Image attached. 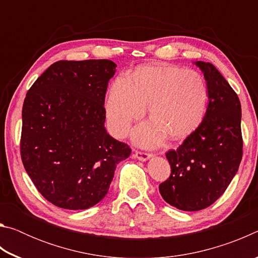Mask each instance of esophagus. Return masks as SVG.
I'll use <instances>...</instances> for the list:
<instances>
[{"mask_svg": "<svg viewBox=\"0 0 258 258\" xmlns=\"http://www.w3.org/2000/svg\"><path fill=\"white\" fill-rule=\"evenodd\" d=\"M152 155L151 154H148V152H142V151H135L134 152V157L139 160L141 161H146L150 158Z\"/></svg>", "mask_w": 258, "mask_h": 258, "instance_id": "1", "label": "esophagus"}]
</instances>
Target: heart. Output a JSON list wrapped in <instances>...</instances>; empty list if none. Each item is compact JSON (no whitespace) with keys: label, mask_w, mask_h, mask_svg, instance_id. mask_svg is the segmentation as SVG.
Masks as SVG:
<instances>
[{"label":"heart","mask_w":258,"mask_h":258,"mask_svg":"<svg viewBox=\"0 0 258 258\" xmlns=\"http://www.w3.org/2000/svg\"><path fill=\"white\" fill-rule=\"evenodd\" d=\"M207 85L192 69L171 64L139 67L132 80L120 75L113 81L106 101L108 126L123 138L149 104L152 119L135 128L133 139L142 147H155L166 135L181 139L202 123L207 108Z\"/></svg>","instance_id":"heart-1"}]
</instances>
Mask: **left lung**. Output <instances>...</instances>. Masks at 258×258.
Returning <instances> with one entry per match:
<instances>
[{
	"mask_svg": "<svg viewBox=\"0 0 258 258\" xmlns=\"http://www.w3.org/2000/svg\"><path fill=\"white\" fill-rule=\"evenodd\" d=\"M207 82L208 106L202 123L176 150L166 154L171 175L159 184L166 203L185 212L207 208L224 194L242 158L241 104L209 62L197 61Z\"/></svg>",
	"mask_w": 258,
	"mask_h": 258,
	"instance_id": "8db88e82",
	"label": "left lung"
}]
</instances>
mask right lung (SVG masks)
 Here are the masks:
<instances>
[{
    "instance_id": "right-lung-1",
    "label": "right lung",
    "mask_w": 258,
    "mask_h": 258,
    "mask_svg": "<svg viewBox=\"0 0 258 258\" xmlns=\"http://www.w3.org/2000/svg\"><path fill=\"white\" fill-rule=\"evenodd\" d=\"M110 60L56 61L35 81L23 106L20 154L38 192L60 208L101 202L131 148L104 127Z\"/></svg>"
}]
</instances>
